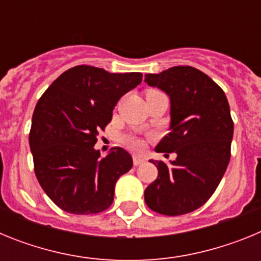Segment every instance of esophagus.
<instances>
[{
    "instance_id": "obj_1",
    "label": "esophagus",
    "mask_w": 261,
    "mask_h": 261,
    "mask_svg": "<svg viewBox=\"0 0 261 261\" xmlns=\"http://www.w3.org/2000/svg\"><path fill=\"white\" fill-rule=\"evenodd\" d=\"M145 162V159L142 158V156L140 155H133V165L135 166H138V165H141V163Z\"/></svg>"
}]
</instances>
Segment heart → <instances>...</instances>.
Here are the masks:
<instances>
[{
	"instance_id": "heart-1",
	"label": "heart",
	"mask_w": 261,
	"mask_h": 261,
	"mask_svg": "<svg viewBox=\"0 0 261 261\" xmlns=\"http://www.w3.org/2000/svg\"><path fill=\"white\" fill-rule=\"evenodd\" d=\"M154 91H156V90H147V93H154ZM125 144L133 150H142L144 149V142L137 137H126Z\"/></svg>"
}]
</instances>
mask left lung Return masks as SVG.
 Segmentation results:
<instances>
[{"instance_id":"8db88e82","label":"left lung","mask_w":261,"mask_h":261,"mask_svg":"<svg viewBox=\"0 0 261 261\" xmlns=\"http://www.w3.org/2000/svg\"><path fill=\"white\" fill-rule=\"evenodd\" d=\"M145 82L170 96V133L156 153L176 154L166 165L154 161L158 176L145 190V202L165 216H181L211 199L230 161L234 123L225 93L211 77L192 66H174Z\"/></svg>"}]
</instances>
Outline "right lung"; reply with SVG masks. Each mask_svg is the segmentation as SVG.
Returning <instances> with one entry per match:
<instances>
[{"mask_svg":"<svg viewBox=\"0 0 261 261\" xmlns=\"http://www.w3.org/2000/svg\"><path fill=\"white\" fill-rule=\"evenodd\" d=\"M141 81V73L78 65L64 71L39 99L30 147L39 183L60 209L95 214L110 208L115 184L133 161L121 147L102 158L94 145L119 99Z\"/></svg>","mask_w":261,"mask_h":261,"instance_id":"obj_1","label":"right lung"}]
</instances>
